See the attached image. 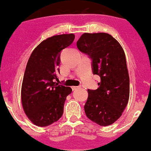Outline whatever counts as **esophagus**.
<instances>
[{"label": "esophagus", "instance_id": "obj_1", "mask_svg": "<svg viewBox=\"0 0 151 151\" xmlns=\"http://www.w3.org/2000/svg\"><path fill=\"white\" fill-rule=\"evenodd\" d=\"M78 88H80V86H72L73 90H75V89H78Z\"/></svg>", "mask_w": 151, "mask_h": 151}]
</instances>
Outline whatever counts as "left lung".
I'll return each instance as SVG.
<instances>
[{"mask_svg": "<svg viewBox=\"0 0 151 151\" xmlns=\"http://www.w3.org/2000/svg\"><path fill=\"white\" fill-rule=\"evenodd\" d=\"M80 51L92 59V73L101 78L95 90L88 89L86 115L101 126L113 124L122 115L129 99V76L124 50L106 33H84L77 41Z\"/></svg>", "mask_w": 151, "mask_h": 151, "instance_id": "1", "label": "left lung"}]
</instances>
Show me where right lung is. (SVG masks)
<instances>
[{"label":"right lung","mask_w":151,"mask_h":151,"mask_svg":"<svg viewBox=\"0 0 151 151\" xmlns=\"http://www.w3.org/2000/svg\"><path fill=\"white\" fill-rule=\"evenodd\" d=\"M74 39L73 34L49 37L30 56L22 83L21 101L25 114L36 126L51 125L63 114L64 104L72 89L55 81L59 80L61 51Z\"/></svg>","instance_id":"right-lung-1"}]
</instances>
